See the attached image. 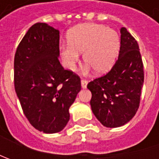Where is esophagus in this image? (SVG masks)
<instances>
[{
  "label": "esophagus",
  "mask_w": 159,
  "mask_h": 159,
  "mask_svg": "<svg viewBox=\"0 0 159 159\" xmlns=\"http://www.w3.org/2000/svg\"><path fill=\"white\" fill-rule=\"evenodd\" d=\"M88 85V81L86 80H81V88L82 89H86Z\"/></svg>",
  "instance_id": "34e87169"
}]
</instances>
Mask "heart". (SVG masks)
<instances>
[{
	"instance_id": "obj_1",
	"label": "heart",
	"mask_w": 159,
	"mask_h": 159,
	"mask_svg": "<svg viewBox=\"0 0 159 159\" xmlns=\"http://www.w3.org/2000/svg\"><path fill=\"white\" fill-rule=\"evenodd\" d=\"M67 46L61 48V57L67 70H72L83 53V60L95 73L103 74L111 69L119 56L120 40L118 33L103 25L85 24L71 29Z\"/></svg>"
}]
</instances>
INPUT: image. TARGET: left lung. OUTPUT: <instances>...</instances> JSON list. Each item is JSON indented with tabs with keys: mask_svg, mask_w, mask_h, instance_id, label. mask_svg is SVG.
Returning <instances> with one entry per match:
<instances>
[{
	"mask_svg": "<svg viewBox=\"0 0 159 159\" xmlns=\"http://www.w3.org/2000/svg\"><path fill=\"white\" fill-rule=\"evenodd\" d=\"M119 58L106 75L88 84L95 118L106 127H119L137 111L143 85V64L137 41L125 27L120 29Z\"/></svg>",
	"mask_w": 159,
	"mask_h": 159,
	"instance_id": "obj_1",
	"label": "left lung"
}]
</instances>
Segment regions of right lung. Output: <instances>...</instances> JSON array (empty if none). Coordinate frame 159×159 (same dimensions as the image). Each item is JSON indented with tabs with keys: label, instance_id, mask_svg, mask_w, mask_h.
<instances>
[{
	"label": "right lung",
	"instance_id": "obj_1",
	"mask_svg": "<svg viewBox=\"0 0 159 159\" xmlns=\"http://www.w3.org/2000/svg\"><path fill=\"white\" fill-rule=\"evenodd\" d=\"M59 30L46 23L29 28L16 48L14 83L30 124L45 134L62 131L69 108L81 89L80 79L64 70L58 57Z\"/></svg>",
	"mask_w": 159,
	"mask_h": 159
}]
</instances>
